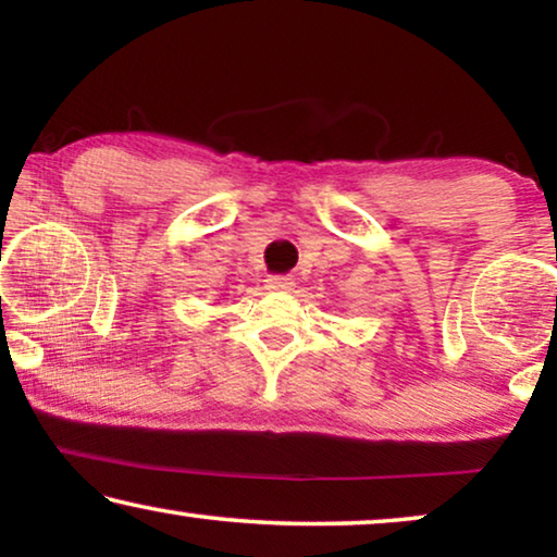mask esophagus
I'll list each match as a JSON object with an SVG mask.
<instances>
[{
	"mask_svg": "<svg viewBox=\"0 0 557 557\" xmlns=\"http://www.w3.org/2000/svg\"><path fill=\"white\" fill-rule=\"evenodd\" d=\"M265 288H273V292H292L294 278L292 276H269L265 278Z\"/></svg>",
	"mask_w": 557,
	"mask_h": 557,
	"instance_id": "esophagus-1",
	"label": "esophagus"
}]
</instances>
